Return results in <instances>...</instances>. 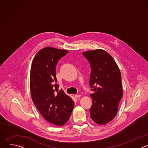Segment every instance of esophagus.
<instances>
[{
	"instance_id": "34e87169",
	"label": "esophagus",
	"mask_w": 148,
	"mask_h": 148,
	"mask_svg": "<svg viewBox=\"0 0 148 148\" xmlns=\"http://www.w3.org/2000/svg\"><path fill=\"white\" fill-rule=\"evenodd\" d=\"M81 96V95H79V94H76V95H75V98H79Z\"/></svg>"
}]
</instances>
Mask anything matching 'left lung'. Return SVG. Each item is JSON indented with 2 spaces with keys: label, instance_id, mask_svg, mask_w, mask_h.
Listing matches in <instances>:
<instances>
[{
  "label": "left lung",
  "instance_id": "8db88e82",
  "mask_svg": "<svg viewBox=\"0 0 148 148\" xmlns=\"http://www.w3.org/2000/svg\"><path fill=\"white\" fill-rule=\"evenodd\" d=\"M91 69L90 86L92 105L90 109L91 119L99 125L106 124L115 116L123 90L121 74L112 56L101 49L82 53Z\"/></svg>",
  "mask_w": 148,
  "mask_h": 148
}]
</instances>
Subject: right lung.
<instances>
[{
	"label": "right lung",
	"instance_id": "1",
	"mask_svg": "<svg viewBox=\"0 0 148 148\" xmlns=\"http://www.w3.org/2000/svg\"><path fill=\"white\" fill-rule=\"evenodd\" d=\"M69 53L67 50L47 47L35 56L30 70V88L36 108L49 122L64 125L69 119L74 102L62 90H58L56 65Z\"/></svg>",
	"mask_w": 148,
	"mask_h": 148
}]
</instances>
